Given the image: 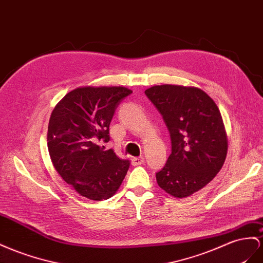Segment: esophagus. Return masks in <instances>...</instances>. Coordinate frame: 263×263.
<instances>
[{"mask_svg":"<svg viewBox=\"0 0 263 263\" xmlns=\"http://www.w3.org/2000/svg\"><path fill=\"white\" fill-rule=\"evenodd\" d=\"M132 164H133V166H139L141 164H144V158L143 157H134L132 159Z\"/></svg>","mask_w":263,"mask_h":263,"instance_id":"34e87169","label":"esophagus"}]
</instances>
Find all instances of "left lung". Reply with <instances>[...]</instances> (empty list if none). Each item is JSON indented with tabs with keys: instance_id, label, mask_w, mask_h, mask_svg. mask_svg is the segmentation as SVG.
I'll use <instances>...</instances> for the list:
<instances>
[{
	"instance_id": "8db88e82",
	"label": "left lung",
	"mask_w": 263,
	"mask_h": 263,
	"mask_svg": "<svg viewBox=\"0 0 263 263\" xmlns=\"http://www.w3.org/2000/svg\"><path fill=\"white\" fill-rule=\"evenodd\" d=\"M145 94L164 118L172 139V154L156 174L158 186L176 198L191 196L224 164L228 139L218 106L197 87L156 85Z\"/></svg>"
}]
</instances>
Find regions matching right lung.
I'll return each mask as SVG.
<instances>
[{
    "instance_id": "right-lung-1",
    "label": "right lung",
    "mask_w": 263,
    "mask_h": 263,
    "mask_svg": "<svg viewBox=\"0 0 263 263\" xmlns=\"http://www.w3.org/2000/svg\"><path fill=\"white\" fill-rule=\"evenodd\" d=\"M133 91L122 86L80 87L55 106L48 123L47 147L56 172L81 196L105 200L122 184L130 162L118 158L108 143L117 106Z\"/></svg>"
}]
</instances>
